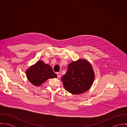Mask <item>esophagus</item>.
Masks as SVG:
<instances>
[{"label": "esophagus", "mask_w": 127, "mask_h": 127, "mask_svg": "<svg viewBox=\"0 0 127 127\" xmlns=\"http://www.w3.org/2000/svg\"><path fill=\"white\" fill-rule=\"evenodd\" d=\"M57 75V77L58 78H60L61 76V73L60 72H57L56 73Z\"/></svg>", "instance_id": "1"}]
</instances>
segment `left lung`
I'll use <instances>...</instances> for the list:
<instances>
[{
    "label": "left lung",
    "instance_id": "8db88e82",
    "mask_svg": "<svg viewBox=\"0 0 127 127\" xmlns=\"http://www.w3.org/2000/svg\"><path fill=\"white\" fill-rule=\"evenodd\" d=\"M94 77L91 64L86 60L79 59L68 65L62 81L66 91L73 94H79L91 88Z\"/></svg>",
    "mask_w": 127,
    "mask_h": 127
}]
</instances>
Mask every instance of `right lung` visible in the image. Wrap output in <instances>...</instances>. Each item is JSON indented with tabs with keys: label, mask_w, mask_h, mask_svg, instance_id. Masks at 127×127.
Instances as JSON below:
<instances>
[{
	"label": "right lung",
	"mask_w": 127,
	"mask_h": 127,
	"mask_svg": "<svg viewBox=\"0 0 127 127\" xmlns=\"http://www.w3.org/2000/svg\"><path fill=\"white\" fill-rule=\"evenodd\" d=\"M26 74L28 80L36 86H40L48 79L57 77L50 65L41 61L27 69Z\"/></svg>",
	"instance_id": "add662e5"
}]
</instances>
